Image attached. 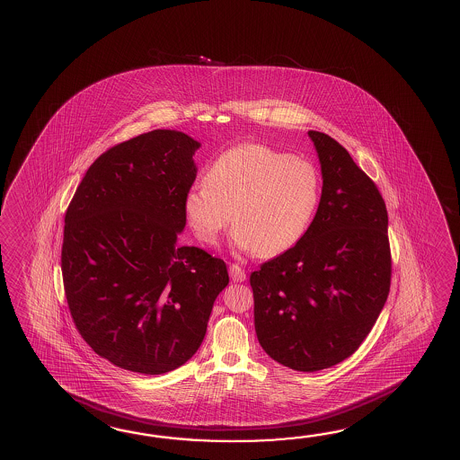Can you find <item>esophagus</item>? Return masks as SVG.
<instances>
[{
	"label": "esophagus",
	"mask_w": 460,
	"mask_h": 460,
	"mask_svg": "<svg viewBox=\"0 0 460 460\" xmlns=\"http://www.w3.org/2000/svg\"><path fill=\"white\" fill-rule=\"evenodd\" d=\"M229 275H231V279L234 281H244L245 279H247L244 269H243V267H239L237 263H233V265L229 267Z\"/></svg>",
	"instance_id": "obj_1"
}]
</instances>
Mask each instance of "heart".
I'll use <instances>...</instances> for the list:
<instances>
[{"label":"heart","mask_w":460,"mask_h":460,"mask_svg":"<svg viewBox=\"0 0 460 460\" xmlns=\"http://www.w3.org/2000/svg\"><path fill=\"white\" fill-rule=\"evenodd\" d=\"M319 198V173L310 160L263 144H241L208 165L203 187L185 197V215L205 244H216L233 221L235 244L275 257L306 233Z\"/></svg>","instance_id":"b5f03b06"}]
</instances>
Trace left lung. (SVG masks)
Listing matches in <instances>:
<instances>
[{
  "label": "left lung",
  "mask_w": 460,
  "mask_h": 460,
  "mask_svg": "<svg viewBox=\"0 0 460 460\" xmlns=\"http://www.w3.org/2000/svg\"><path fill=\"white\" fill-rule=\"evenodd\" d=\"M323 193L296 244L251 273L263 350L298 372L352 356L374 328L392 281L388 213L374 180L336 139L308 131Z\"/></svg>",
  "instance_id": "left-lung-1"
}]
</instances>
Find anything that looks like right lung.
<instances>
[{
    "mask_svg": "<svg viewBox=\"0 0 460 460\" xmlns=\"http://www.w3.org/2000/svg\"><path fill=\"white\" fill-rule=\"evenodd\" d=\"M198 147L170 129L116 144L66 208L60 267L74 324L98 356L129 372L160 376L191 358L229 283L223 259L179 245Z\"/></svg>",
    "mask_w": 460,
    "mask_h": 460,
    "instance_id": "right-lung-1",
    "label": "right lung"
}]
</instances>
